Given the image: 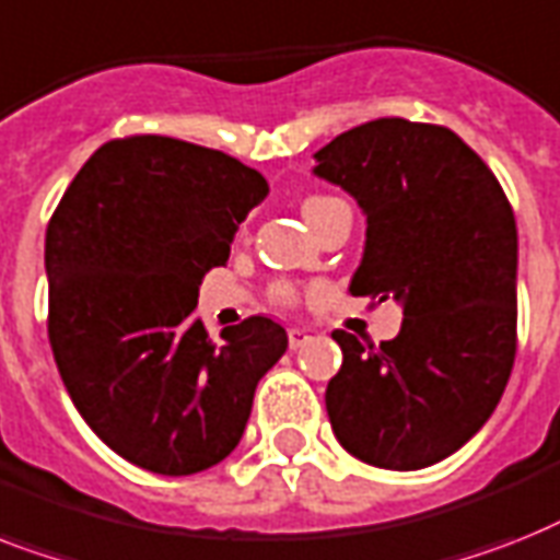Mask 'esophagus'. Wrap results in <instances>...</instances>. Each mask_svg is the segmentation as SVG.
Instances as JSON below:
<instances>
[{"instance_id": "34e87169", "label": "esophagus", "mask_w": 560, "mask_h": 560, "mask_svg": "<svg viewBox=\"0 0 560 560\" xmlns=\"http://www.w3.org/2000/svg\"><path fill=\"white\" fill-rule=\"evenodd\" d=\"M288 339H290V348L299 351V348H304V345L311 342L313 336L311 330H304V327H288Z\"/></svg>"}]
</instances>
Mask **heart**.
I'll return each instance as SVG.
<instances>
[{
  "mask_svg": "<svg viewBox=\"0 0 560 560\" xmlns=\"http://www.w3.org/2000/svg\"><path fill=\"white\" fill-rule=\"evenodd\" d=\"M322 198H325V195H311V198H307V201L302 203V209H311L313 203H319ZM272 295H276L279 302H293L295 290L290 288V284H276V288H272Z\"/></svg>",
  "mask_w": 560,
  "mask_h": 560,
  "instance_id": "b5f03b06",
  "label": "heart"
}]
</instances>
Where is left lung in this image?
<instances>
[{"label": "left lung", "instance_id": "8db88e82", "mask_svg": "<svg viewBox=\"0 0 560 560\" xmlns=\"http://www.w3.org/2000/svg\"><path fill=\"white\" fill-rule=\"evenodd\" d=\"M313 158L365 212L351 293L402 304L399 334L380 348L334 330V434L380 469L434 466L483 429L515 365V212L480 154L434 122L380 117Z\"/></svg>", "mask_w": 560, "mask_h": 560}]
</instances>
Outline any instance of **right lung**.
<instances>
[{
	"label": "right lung",
	"mask_w": 560,
	"mask_h": 560,
	"mask_svg": "<svg viewBox=\"0 0 560 560\" xmlns=\"http://www.w3.org/2000/svg\"><path fill=\"white\" fill-rule=\"evenodd\" d=\"M270 186L218 149L161 135L108 140L45 233L48 339L91 431L154 475H195L238 445L258 380L288 351L279 322L209 336L198 288L224 267Z\"/></svg>",
	"instance_id": "add662e5"
}]
</instances>
